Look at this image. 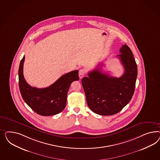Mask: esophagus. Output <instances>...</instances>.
<instances>
[{
    "label": "esophagus",
    "mask_w": 160,
    "mask_h": 160,
    "mask_svg": "<svg viewBox=\"0 0 160 160\" xmlns=\"http://www.w3.org/2000/svg\"><path fill=\"white\" fill-rule=\"evenodd\" d=\"M86 74V70L84 69V68H81L79 70V72H78V76L80 78H82L84 75Z\"/></svg>",
    "instance_id": "esophagus-1"
}]
</instances>
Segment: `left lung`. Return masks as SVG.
<instances>
[{
  "instance_id": "8db88e82",
  "label": "left lung",
  "mask_w": 160,
  "mask_h": 160,
  "mask_svg": "<svg viewBox=\"0 0 160 160\" xmlns=\"http://www.w3.org/2000/svg\"><path fill=\"white\" fill-rule=\"evenodd\" d=\"M117 55L124 68L120 78L112 77L96 68L82 78L88 106L102 116L117 114L131 100L136 87L137 66L131 49L124 44Z\"/></svg>"
}]
</instances>
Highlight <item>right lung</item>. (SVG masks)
Instances as JSON below:
<instances>
[{"instance_id":"1","label":"right lung","mask_w":160,"mask_h":160,"mask_svg":"<svg viewBox=\"0 0 160 160\" xmlns=\"http://www.w3.org/2000/svg\"><path fill=\"white\" fill-rule=\"evenodd\" d=\"M24 56L19 68V86L22 97L34 112L43 116H50L62 112L66 106L67 95L71 83L79 79L78 71L74 70L61 76L49 87L39 88L26 82L23 69Z\"/></svg>"}]
</instances>
